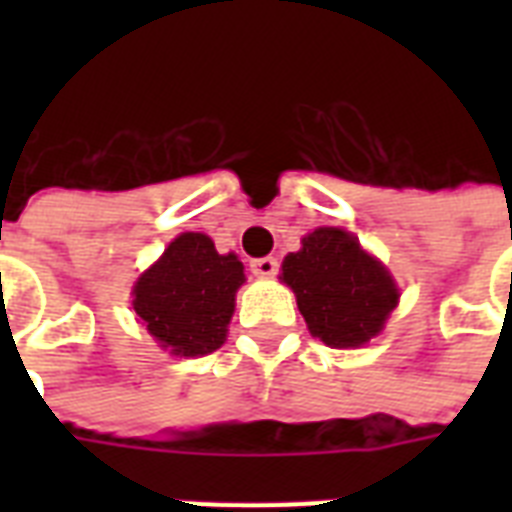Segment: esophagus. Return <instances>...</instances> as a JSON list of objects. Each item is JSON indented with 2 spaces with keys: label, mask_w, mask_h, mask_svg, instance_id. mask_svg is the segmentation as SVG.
Segmentation results:
<instances>
[{
  "label": "esophagus",
  "mask_w": 512,
  "mask_h": 512,
  "mask_svg": "<svg viewBox=\"0 0 512 512\" xmlns=\"http://www.w3.org/2000/svg\"><path fill=\"white\" fill-rule=\"evenodd\" d=\"M249 268H252V273L260 276V279H273V276L279 273V260H276V257H257V260L249 263Z\"/></svg>",
  "instance_id": "34e87169"
}]
</instances>
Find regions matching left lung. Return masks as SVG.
Wrapping results in <instances>:
<instances>
[{
    "label": "left lung",
    "mask_w": 512,
    "mask_h": 512,
    "mask_svg": "<svg viewBox=\"0 0 512 512\" xmlns=\"http://www.w3.org/2000/svg\"><path fill=\"white\" fill-rule=\"evenodd\" d=\"M281 279L295 292L311 335L329 348L366 345L398 305L388 268L342 228L308 233L303 249L284 257Z\"/></svg>",
    "instance_id": "left-lung-1"
}]
</instances>
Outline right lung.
Segmentation results:
<instances>
[{"instance_id": "add662e5", "label": "right lung", "mask_w": 512, "mask_h": 512, "mask_svg": "<svg viewBox=\"0 0 512 512\" xmlns=\"http://www.w3.org/2000/svg\"><path fill=\"white\" fill-rule=\"evenodd\" d=\"M247 281L233 252L204 233H180L132 287V308L172 356H207L225 342L236 292Z\"/></svg>"}]
</instances>
